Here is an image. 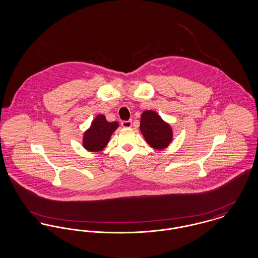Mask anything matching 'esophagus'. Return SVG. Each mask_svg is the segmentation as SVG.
Segmentation results:
<instances>
[{
	"instance_id": "34e87169",
	"label": "esophagus",
	"mask_w": 258,
	"mask_h": 258,
	"mask_svg": "<svg viewBox=\"0 0 258 258\" xmlns=\"http://www.w3.org/2000/svg\"><path fill=\"white\" fill-rule=\"evenodd\" d=\"M122 126L123 127H131L133 125V121L132 120H127V121H122Z\"/></svg>"
}]
</instances>
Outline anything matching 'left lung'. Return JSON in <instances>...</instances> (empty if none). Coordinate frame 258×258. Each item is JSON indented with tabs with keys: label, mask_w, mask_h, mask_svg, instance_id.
Instances as JSON below:
<instances>
[{
	"label": "left lung",
	"mask_w": 258,
	"mask_h": 258,
	"mask_svg": "<svg viewBox=\"0 0 258 258\" xmlns=\"http://www.w3.org/2000/svg\"><path fill=\"white\" fill-rule=\"evenodd\" d=\"M140 131L148 144L155 149H164L172 140V130L154 111H144L141 115Z\"/></svg>",
	"instance_id": "8db88e82"
}]
</instances>
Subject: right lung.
Here are the masks:
<instances>
[{
	"label": "right lung",
	"mask_w": 258,
	"mask_h": 258,
	"mask_svg": "<svg viewBox=\"0 0 258 258\" xmlns=\"http://www.w3.org/2000/svg\"><path fill=\"white\" fill-rule=\"evenodd\" d=\"M119 126L117 122L109 123L104 115H98L93 121L91 127L84 134L83 146L88 151L99 152L105 147L111 135Z\"/></svg>",
	"instance_id": "obj_1"
}]
</instances>
